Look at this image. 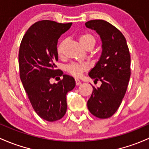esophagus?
Returning <instances> with one entry per match:
<instances>
[{"instance_id": "obj_1", "label": "esophagus", "mask_w": 149, "mask_h": 149, "mask_svg": "<svg viewBox=\"0 0 149 149\" xmlns=\"http://www.w3.org/2000/svg\"><path fill=\"white\" fill-rule=\"evenodd\" d=\"M75 81H76V86H79L80 84H81V81H80V80H79L78 79H75Z\"/></svg>"}]
</instances>
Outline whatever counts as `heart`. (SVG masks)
I'll return each instance as SVG.
<instances>
[{"label": "heart", "instance_id": "heart-1", "mask_svg": "<svg viewBox=\"0 0 149 149\" xmlns=\"http://www.w3.org/2000/svg\"><path fill=\"white\" fill-rule=\"evenodd\" d=\"M79 41L83 46L86 49L88 47H92L95 44V39L93 36L90 33H84L81 35L79 38ZM65 40H63L60 42L58 46L57 47V52L59 56H61L63 51L64 46H65ZM88 65L85 63H73L65 67V70L70 73L72 76L75 77H80L82 75L83 72L86 70Z\"/></svg>", "mask_w": 149, "mask_h": 149}]
</instances>
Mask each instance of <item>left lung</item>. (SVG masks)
<instances>
[{"mask_svg": "<svg viewBox=\"0 0 149 149\" xmlns=\"http://www.w3.org/2000/svg\"><path fill=\"white\" fill-rule=\"evenodd\" d=\"M94 30L102 42V52L90 70L88 76L100 81V87H93L87 102L88 109L99 118L112 116L119 108L126 92L131 76V56L126 40L115 26L103 20H93L85 23Z\"/></svg>", "mask_w": 149, "mask_h": 149, "instance_id": "1", "label": "left lung"}]
</instances>
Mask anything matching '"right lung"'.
Wrapping results in <instances>:
<instances>
[{
    "label": "right lung",
    "mask_w": 149,
    "mask_h": 149,
    "mask_svg": "<svg viewBox=\"0 0 149 149\" xmlns=\"http://www.w3.org/2000/svg\"><path fill=\"white\" fill-rule=\"evenodd\" d=\"M71 25L48 20L36 22L26 31L20 46L22 84L34 111L47 121L63 117L67 110L66 94L76 86L74 79L65 74L57 84L49 83L51 78L63 74L55 69V62L58 60V40Z\"/></svg>",
    "instance_id": "right-lung-1"
}]
</instances>
